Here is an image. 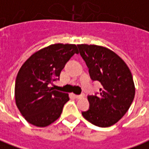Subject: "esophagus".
<instances>
[{
  "mask_svg": "<svg viewBox=\"0 0 149 149\" xmlns=\"http://www.w3.org/2000/svg\"><path fill=\"white\" fill-rule=\"evenodd\" d=\"M73 97H74L76 99H80L81 97H84V95H83V94H81V95H74V94H73Z\"/></svg>",
  "mask_w": 149,
  "mask_h": 149,
  "instance_id": "34e87169",
  "label": "esophagus"
}]
</instances>
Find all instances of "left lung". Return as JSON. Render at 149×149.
Segmentation results:
<instances>
[{
    "label": "left lung",
    "mask_w": 149,
    "mask_h": 149,
    "mask_svg": "<svg viewBox=\"0 0 149 149\" xmlns=\"http://www.w3.org/2000/svg\"><path fill=\"white\" fill-rule=\"evenodd\" d=\"M77 47L90 78L102 84L100 93L88 96L89 109L81 113L96 126H112L123 117L134 99L131 72L125 62L110 49L94 45Z\"/></svg>",
    "instance_id": "obj_1"
}]
</instances>
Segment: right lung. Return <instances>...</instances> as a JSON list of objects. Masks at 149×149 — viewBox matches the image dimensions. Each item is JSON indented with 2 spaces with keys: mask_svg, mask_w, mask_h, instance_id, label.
I'll return each mask as SVG.
<instances>
[{
  "mask_svg": "<svg viewBox=\"0 0 149 149\" xmlns=\"http://www.w3.org/2000/svg\"><path fill=\"white\" fill-rule=\"evenodd\" d=\"M75 53H79L76 45H51L33 54L20 68L15 84L16 104L31 125L46 127L60 117L69 97L49 85L59 80Z\"/></svg>",
  "mask_w": 149,
  "mask_h": 149,
  "instance_id": "1",
  "label": "right lung"
}]
</instances>
